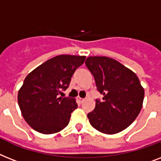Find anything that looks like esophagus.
Here are the masks:
<instances>
[{
  "mask_svg": "<svg viewBox=\"0 0 161 161\" xmlns=\"http://www.w3.org/2000/svg\"><path fill=\"white\" fill-rule=\"evenodd\" d=\"M78 100L80 101V103H83V102L85 101V99H82V98L79 97V98H78Z\"/></svg>",
  "mask_w": 161,
  "mask_h": 161,
  "instance_id": "34e87169",
  "label": "esophagus"
}]
</instances>
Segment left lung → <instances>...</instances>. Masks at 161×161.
<instances>
[{
	"label": "left lung",
	"instance_id": "obj_1",
	"mask_svg": "<svg viewBox=\"0 0 161 161\" xmlns=\"http://www.w3.org/2000/svg\"><path fill=\"white\" fill-rule=\"evenodd\" d=\"M86 66L94 77L103 100L87 114L94 128L105 134L123 131L133 123L142 107L144 89L136 75L116 60L89 57Z\"/></svg>",
	"mask_w": 161,
	"mask_h": 161
}]
</instances>
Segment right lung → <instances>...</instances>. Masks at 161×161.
<instances>
[{
    "label": "right lung",
    "instance_id": "1",
    "mask_svg": "<svg viewBox=\"0 0 161 161\" xmlns=\"http://www.w3.org/2000/svg\"><path fill=\"white\" fill-rule=\"evenodd\" d=\"M85 56L59 55L38 66L25 77L18 93V103L25 120L42 134H53L68 125L77 108L74 98L61 97L68 88Z\"/></svg>",
    "mask_w": 161,
    "mask_h": 161
}]
</instances>
